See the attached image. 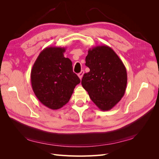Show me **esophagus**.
I'll return each instance as SVG.
<instances>
[{"instance_id":"esophagus-1","label":"esophagus","mask_w":159,"mask_h":159,"mask_svg":"<svg viewBox=\"0 0 159 159\" xmlns=\"http://www.w3.org/2000/svg\"><path fill=\"white\" fill-rule=\"evenodd\" d=\"M84 70L81 71L80 73H79V74H78V77H79V78H80V80H81V78H82V77H83V75H84Z\"/></svg>"}]
</instances>
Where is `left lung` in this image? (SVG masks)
<instances>
[{"mask_svg":"<svg viewBox=\"0 0 159 159\" xmlns=\"http://www.w3.org/2000/svg\"><path fill=\"white\" fill-rule=\"evenodd\" d=\"M81 85L92 102L102 111L111 109L123 97L127 74L125 67L111 48L98 46L88 50Z\"/></svg>","mask_w":159,"mask_h":159,"instance_id":"left-lung-1","label":"left lung"}]
</instances>
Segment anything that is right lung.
<instances>
[{"mask_svg": "<svg viewBox=\"0 0 159 159\" xmlns=\"http://www.w3.org/2000/svg\"><path fill=\"white\" fill-rule=\"evenodd\" d=\"M65 48L48 47L43 50L31 70L34 93L51 109H58L69 102L80 80L72 69V62L65 57Z\"/></svg>", "mask_w": 159, "mask_h": 159, "instance_id": "obj_1", "label": "right lung"}]
</instances>
